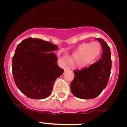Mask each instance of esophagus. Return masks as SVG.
I'll return each instance as SVG.
<instances>
[{
    "instance_id": "esophagus-1",
    "label": "esophagus",
    "mask_w": 127,
    "mask_h": 127,
    "mask_svg": "<svg viewBox=\"0 0 127 127\" xmlns=\"http://www.w3.org/2000/svg\"><path fill=\"white\" fill-rule=\"evenodd\" d=\"M69 70H70V68H69L68 66H65V67L64 68V71H68Z\"/></svg>"
}]
</instances>
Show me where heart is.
Masks as SVG:
<instances>
[{
  "mask_svg": "<svg viewBox=\"0 0 127 127\" xmlns=\"http://www.w3.org/2000/svg\"><path fill=\"white\" fill-rule=\"evenodd\" d=\"M101 51V45L98 42H93L91 44H83L73 54L70 62L76 65H86L96 59Z\"/></svg>",
  "mask_w": 127,
  "mask_h": 127,
  "instance_id": "heart-1",
  "label": "heart"
}]
</instances>
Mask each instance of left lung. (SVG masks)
<instances>
[{
    "mask_svg": "<svg viewBox=\"0 0 127 127\" xmlns=\"http://www.w3.org/2000/svg\"><path fill=\"white\" fill-rule=\"evenodd\" d=\"M102 46V54L97 62L88 67L73 71L70 88L73 95L83 99H94L106 87L112 67L110 47L102 39L96 38Z\"/></svg>",
    "mask_w": 127,
    "mask_h": 127,
    "instance_id": "1",
    "label": "left lung"
}]
</instances>
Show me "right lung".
I'll use <instances>...</instances> for the list:
<instances>
[{
  "instance_id": "right-lung-1",
  "label": "right lung",
  "mask_w": 127,
  "mask_h": 127,
  "mask_svg": "<svg viewBox=\"0 0 127 127\" xmlns=\"http://www.w3.org/2000/svg\"><path fill=\"white\" fill-rule=\"evenodd\" d=\"M58 47L40 39L29 37L17 46L12 59V73L17 88L34 99L50 96L55 80L64 70L52 51Z\"/></svg>"
}]
</instances>
